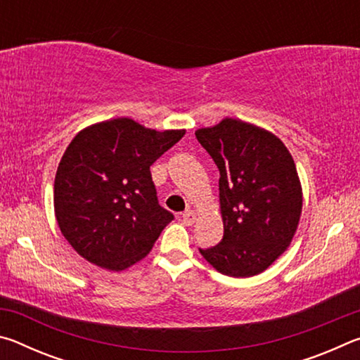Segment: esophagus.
Instances as JSON below:
<instances>
[{
  "label": "esophagus",
  "instance_id": "obj_1",
  "mask_svg": "<svg viewBox=\"0 0 360 360\" xmlns=\"http://www.w3.org/2000/svg\"><path fill=\"white\" fill-rule=\"evenodd\" d=\"M182 222H184L186 225H192L195 222V219H197V216H195V212L192 210H186L184 212H182Z\"/></svg>",
  "mask_w": 360,
  "mask_h": 360
}]
</instances>
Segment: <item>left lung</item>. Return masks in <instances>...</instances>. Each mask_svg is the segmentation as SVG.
Wrapping results in <instances>:
<instances>
[{
	"instance_id": "1",
	"label": "left lung",
	"mask_w": 360,
	"mask_h": 360,
	"mask_svg": "<svg viewBox=\"0 0 360 360\" xmlns=\"http://www.w3.org/2000/svg\"><path fill=\"white\" fill-rule=\"evenodd\" d=\"M219 168L224 236L200 249L219 273L233 278L266 270L294 238L302 186L290 152L273 133L240 119L195 131Z\"/></svg>"
}]
</instances>
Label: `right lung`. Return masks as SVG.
<instances>
[{"label": "right lung", "mask_w": 360, "mask_h": 360, "mask_svg": "<svg viewBox=\"0 0 360 360\" xmlns=\"http://www.w3.org/2000/svg\"><path fill=\"white\" fill-rule=\"evenodd\" d=\"M184 135L186 130L157 131L119 117L72 138L58 163L53 208L79 255L120 271L149 254L174 219L158 205L150 165Z\"/></svg>", "instance_id": "1"}]
</instances>
